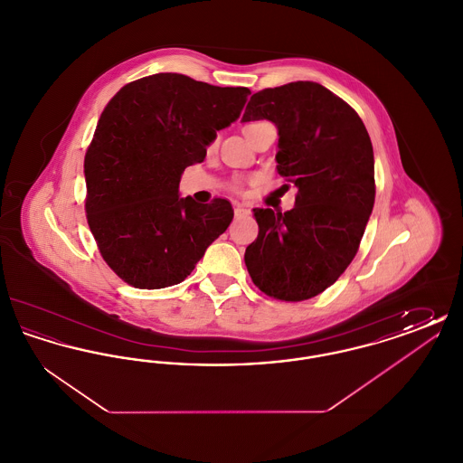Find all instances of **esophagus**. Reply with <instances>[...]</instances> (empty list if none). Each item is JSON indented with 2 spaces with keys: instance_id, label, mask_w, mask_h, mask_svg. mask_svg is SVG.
I'll use <instances>...</instances> for the list:
<instances>
[{
  "instance_id": "34e87169",
  "label": "esophagus",
  "mask_w": 463,
  "mask_h": 463,
  "mask_svg": "<svg viewBox=\"0 0 463 463\" xmlns=\"http://www.w3.org/2000/svg\"><path fill=\"white\" fill-rule=\"evenodd\" d=\"M234 215L240 219V217H246V215H250V210L246 208V206H242V204H236L234 206Z\"/></svg>"
}]
</instances>
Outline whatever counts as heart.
I'll list each match as a JSON object with an SVG mask.
<instances>
[{
    "instance_id": "heart-1",
    "label": "heart",
    "mask_w": 463,
    "mask_h": 463,
    "mask_svg": "<svg viewBox=\"0 0 463 463\" xmlns=\"http://www.w3.org/2000/svg\"><path fill=\"white\" fill-rule=\"evenodd\" d=\"M259 123H262V121H255V123H248V125H244V128H242V132H244V135L248 137V133L251 132ZM215 147V140L213 142H210L208 144V151H212ZM229 189L232 191V193H236V194H240V193H242V184L241 180H234L231 185H229Z\"/></svg>"
}]
</instances>
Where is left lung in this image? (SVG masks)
Returning <instances> with one entry per match:
<instances>
[{"instance_id":"obj_1","label":"left lung","mask_w":463,"mask_h":463,"mask_svg":"<svg viewBox=\"0 0 463 463\" xmlns=\"http://www.w3.org/2000/svg\"><path fill=\"white\" fill-rule=\"evenodd\" d=\"M278 127V174L295 185L289 212L255 208L259 236L244 251L265 295L302 302L330 288L353 262L374 203L373 146L357 112L314 81L251 95L242 121Z\"/></svg>"}]
</instances>
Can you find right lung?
Here are the masks:
<instances>
[{
	"label": "right lung",
	"mask_w": 463,
	"mask_h": 463,
	"mask_svg": "<svg viewBox=\"0 0 463 463\" xmlns=\"http://www.w3.org/2000/svg\"><path fill=\"white\" fill-rule=\"evenodd\" d=\"M250 93L159 72L125 85L102 110L85 155V210L102 259L130 287L182 283L229 227L227 199L178 198V182Z\"/></svg>",
	"instance_id": "1"
}]
</instances>
